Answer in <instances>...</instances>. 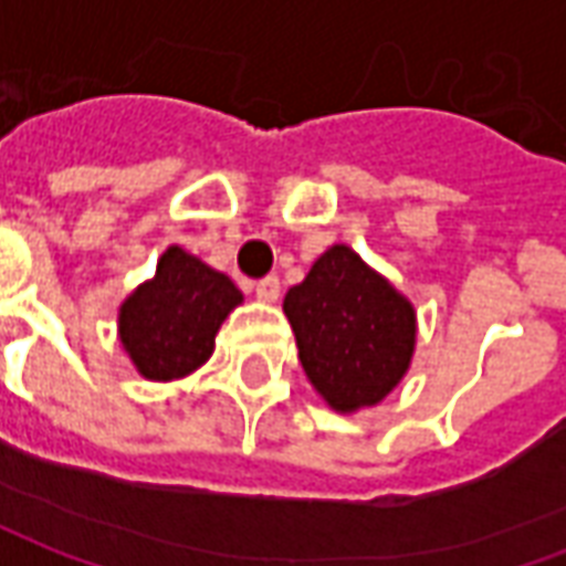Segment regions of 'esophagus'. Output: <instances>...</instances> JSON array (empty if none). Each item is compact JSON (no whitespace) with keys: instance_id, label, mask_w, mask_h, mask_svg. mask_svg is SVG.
Returning <instances> with one entry per match:
<instances>
[{"instance_id":"obj_1","label":"esophagus","mask_w":566,"mask_h":566,"mask_svg":"<svg viewBox=\"0 0 566 566\" xmlns=\"http://www.w3.org/2000/svg\"><path fill=\"white\" fill-rule=\"evenodd\" d=\"M254 291H258V296L263 303H275L279 294H282V282H279L275 275H266V279H260V282L254 284Z\"/></svg>"}]
</instances>
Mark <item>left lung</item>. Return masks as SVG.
I'll return each instance as SVG.
<instances>
[{"instance_id":"left-lung-1","label":"left lung","mask_w":566,"mask_h":566,"mask_svg":"<svg viewBox=\"0 0 566 566\" xmlns=\"http://www.w3.org/2000/svg\"><path fill=\"white\" fill-rule=\"evenodd\" d=\"M300 364L336 409L376 406L403 379L416 352V308L348 245L324 251L284 296Z\"/></svg>"}]
</instances>
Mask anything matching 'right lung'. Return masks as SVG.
Masks as SVG:
<instances>
[{
	"label": "right lung",
	"mask_w": 566,
	"mask_h": 566,
	"mask_svg": "<svg viewBox=\"0 0 566 566\" xmlns=\"http://www.w3.org/2000/svg\"><path fill=\"white\" fill-rule=\"evenodd\" d=\"M242 303V291L185 248H166L157 275L139 284L117 315L129 360L150 381H172L202 367L214 333Z\"/></svg>",
	"instance_id": "right-lung-1"
}]
</instances>
